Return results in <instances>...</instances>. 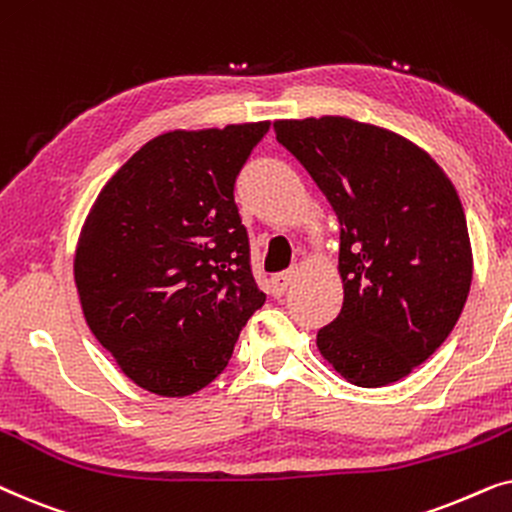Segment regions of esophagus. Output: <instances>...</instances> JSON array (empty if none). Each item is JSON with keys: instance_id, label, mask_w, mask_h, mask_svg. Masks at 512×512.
<instances>
[{"instance_id": "1", "label": "esophagus", "mask_w": 512, "mask_h": 512, "mask_svg": "<svg viewBox=\"0 0 512 512\" xmlns=\"http://www.w3.org/2000/svg\"><path fill=\"white\" fill-rule=\"evenodd\" d=\"M295 276H297L295 269H285V271H281V274L271 276V290H274V295L281 297L283 292L290 288V283L295 281Z\"/></svg>"}]
</instances>
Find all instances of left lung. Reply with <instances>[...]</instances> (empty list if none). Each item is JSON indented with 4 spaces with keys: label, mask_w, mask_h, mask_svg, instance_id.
I'll use <instances>...</instances> for the list:
<instances>
[{
    "label": "left lung",
    "mask_w": 512,
    "mask_h": 512,
    "mask_svg": "<svg viewBox=\"0 0 512 512\" xmlns=\"http://www.w3.org/2000/svg\"><path fill=\"white\" fill-rule=\"evenodd\" d=\"M339 217L344 304L318 349L351 384L377 388L431 358L466 304L473 257L459 194L424 149L344 117L276 121Z\"/></svg>",
    "instance_id": "8db88e82"
}]
</instances>
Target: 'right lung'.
Returning <instances> with one entry per match:
<instances>
[{
  "label": "right lung",
  "instance_id": "right-lung-1",
  "mask_svg": "<svg viewBox=\"0 0 512 512\" xmlns=\"http://www.w3.org/2000/svg\"><path fill=\"white\" fill-rule=\"evenodd\" d=\"M269 121L149 140L107 182L74 278L86 323L135 384L180 398L227 367L257 288L236 177Z\"/></svg>",
  "mask_w": 512,
  "mask_h": 512
}]
</instances>
